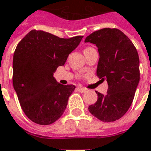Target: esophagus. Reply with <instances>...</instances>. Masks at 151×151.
I'll return each instance as SVG.
<instances>
[{
  "mask_svg": "<svg viewBox=\"0 0 151 151\" xmlns=\"http://www.w3.org/2000/svg\"><path fill=\"white\" fill-rule=\"evenodd\" d=\"M78 91L79 92L84 93V92L86 91V89L84 88V87H82V86H78Z\"/></svg>",
  "mask_w": 151,
  "mask_h": 151,
  "instance_id": "obj_1",
  "label": "esophagus"
}]
</instances>
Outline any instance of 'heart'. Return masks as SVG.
Here are the masks:
<instances>
[{
    "instance_id": "obj_1",
    "label": "heart",
    "mask_w": 151,
    "mask_h": 151,
    "mask_svg": "<svg viewBox=\"0 0 151 151\" xmlns=\"http://www.w3.org/2000/svg\"><path fill=\"white\" fill-rule=\"evenodd\" d=\"M88 48H90V47H88Z\"/></svg>"
}]
</instances>
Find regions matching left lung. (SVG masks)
Returning a JSON list of instances; mask_svg holds the SVG:
<instances>
[{
    "label": "left lung",
    "mask_w": 151,
    "mask_h": 151,
    "mask_svg": "<svg viewBox=\"0 0 151 151\" xmlns=\"http://www.w3.org/2000/svg\"><path fill=\"white\" fill-rule=\"evenodd\" d=\"M94 43L99 53L97 76L107 80V95L96 91L98 99L89 106L90 112L99 120L111 122L119 120L133 103L139 83V56L132 41L116 28H104L86 38Z\"/></svg>",
    "instance_id": "1"
}]
</instances>
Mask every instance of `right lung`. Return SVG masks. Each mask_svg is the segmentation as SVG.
Listing matches in <instances>:
<instances>
[{
	"label": "right lung",
	"instance_id": "1",
	"mask_svg": "<svg viewBox=\"0 0 151 151\" xmlns=\"http://www.w3.org/2000/svg\"><path fill=\"white\" fill-rule=\"evenodd\" d=\"M82 39H62L32 30L18 43L13 59V85L22 111L35 123L51 124L65 111L75 86L60 84L53 73Z\"/></svg>",
	"mask_w": 151,
	"mask_h": 151
}]
</instances>
